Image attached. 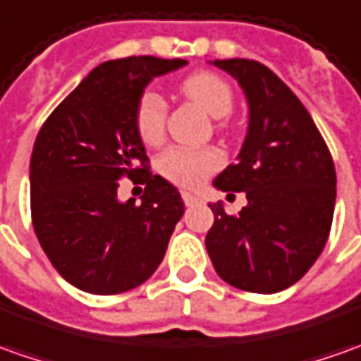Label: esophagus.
<instances>
[{
    "label": "esophagus",
    "mask_w": 361,
    "mask_h": 361,
    "mask_svg": "<svg viewBox=\"0 0 361 361\" xmlns=\"http://www.w3.org/2000/svg\"><path fill=\"white\" fill-rule=\"evenodd\" d=\"M181 200L185 205H195V203H200V195H195V193H191V191H181Z\"/></svg>",
    "instance_id": "1"
}]
</instances>
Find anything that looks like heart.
<instances>
[{
    "instance_id": "obj_1",
    "label": "heart",
    "mask_w": 361,
    "mask_h": 361,
    "mask_svg": "<svg viewBox=\"0 0 361 361\" xmlns=\"http://www.w3.org/2000/svg\"><path fill=\"white\" fill-rule=\"evenodd\" d=\"M181 92L200 104L213 118H223L233 110V88L229 82L215 73H193L181 82ZM136 130L146 144L160 142L168 120V102L158 90L148 88L142 92L136 104ZM223 164L221 154L215 148H183L171 146L158 160L160 171L173 183L193 188L205 180L209 173L219 170Z\"/></svg>"
}]
</instances>
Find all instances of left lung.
<instances>
[{"label":"left lung","instance_id":"obj_1","mask_svg":"<svg viewBox=\"0 0 361 361\" xmlns=\"http://www.w3.org/2000/svg\"><path fill=\"white\" fill-rule=\"evenodd\" d=\"M213 65L239 80L249 102L239 161L213 185L245 191L247 205L239 215H227L221 203L209 205L215 221L205 247L225 283L247 293H279L308 273L328 241L334 160L308 110L271 68L249 59Z\"/></svg>","mask_w":361,"mask_h":361}]
</instances>
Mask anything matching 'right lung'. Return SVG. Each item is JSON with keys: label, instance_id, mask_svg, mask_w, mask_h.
Returning <instances> with one entry per match:
<instances>
[{"label": "right lung", "instance_id": "add662e5", "mask_svg": "<svg viewBox=\"0 0 361 361\" xmlns=\"http://www.w3.org/2000/svg\"><path fill=\"white\" fill-rule=\"evenodd\" d=\"M183 59L126 57L98 65L49 114L35 138L29 180L33 229L57 273L90 294H120L160 267L180 191L149 171L136 104L154 77ZM146 183L142 203L118 201V181Z\"/></svg>", "mask_w": 361, "mask_h": 361}]
</instances>
